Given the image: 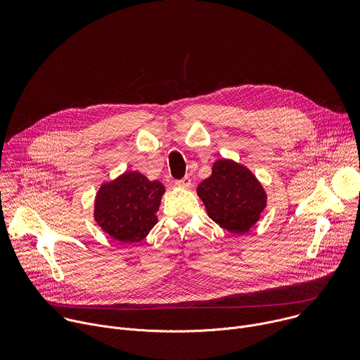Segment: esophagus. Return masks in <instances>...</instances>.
I'll list each match as a JSON object with an SVG mask.
<instances>
[{"mask_svg": "<svg viewBox=\"0 0 360 360\" xmlns=\"http://www.w3.org/2000/svg\"><path fill=\"white\" fill-rule=\"evenodd\" d=\"M175 184L181 188H189L191 186V179H189V176H185L182 179H178Z\"/></svg>", "mask_w": 360, "mask_h": 360, "instance_id": "34e87169", "label": "esophagus"}]
</instances>
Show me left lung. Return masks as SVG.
Segmentation results:
<instances>
[{
  "mask_svg": "<svg viewBox=\"0 0 360 360\" xmlns=\"http://www.w3.org/2000/svg\"><path fill=\"white\" fill-rule=\"evenodd\" d=\"M210 218L233 233H246L266 207L262 185L252 172L233 161L219 160L212 175L198 186Z\"/></svg>",
  "mask_w": 360,
  "mask_h": 360,
  "instance_id": "obj_1",
  "label": "left lung"
}]
</instances>
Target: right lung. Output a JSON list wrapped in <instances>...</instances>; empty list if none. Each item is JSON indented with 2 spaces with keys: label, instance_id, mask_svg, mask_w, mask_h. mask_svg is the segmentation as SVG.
<instances>
[{
  "label": "right lung",
  "instance_id": "right-lung-1",
  "mask_svg": "<svg viewBox=\"0 0 360 360\" xmlns=\"http://www.w3.org/2000/svg\"><path fill=\"white\" fill-rule=\"evenodd\" d=\"M165 188L139 172H125L104 184L95 199V221L121 243H136L157 225V211Z\"/></svg>",
  "mask_w": 360,
  "mask_h": 360
}]
</instances>
